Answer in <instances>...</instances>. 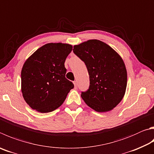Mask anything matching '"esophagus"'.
I'll return each mask as SVG.
<instances>
[{"label": "esophagus", "mask_w": 154, "mask_h": 154, "mask_svg": "<svg viewBox=\"0 0 154 154\" xmlns=\"http://www.w3.org/2000/svg\"><path fill=\"white\" fill-rule=\"evenodd\" d=\"M73 83H74L75 88H77V81H75V82H73Z\"/></svg>", "instance_id": "obj_1"}]
</instances>
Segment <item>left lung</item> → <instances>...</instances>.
Here are the masks:
<instances>
[{
    "label": "left lung",
    "mask_w": 154,
    "mask_h": 154,
    "mask_svg": "<svg viewBox=\"0 0 154 154\" xmlns=\"http://www.w3.org/2000/svg\"><path fill=\"white\" fill-rule=\"evenodd\" d=\"M73 52L85 64L89 87L82 92L86 104L99 112L116 107L124 97L127 83L125 63L108 44L90 40L73 47Z\"/></svg>",
    "instance_id": "left-lung-1"
}]
</instances>
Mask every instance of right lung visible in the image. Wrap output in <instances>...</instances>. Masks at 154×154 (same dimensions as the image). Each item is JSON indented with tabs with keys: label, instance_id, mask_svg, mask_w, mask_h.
<instances>
[{
	"label": "right lung",
	"instance_id": "obj_1",
	"mask_svg": "<svg viewBox=\"0 0 154 154\" xmlns=\"http://www.w3.org/2000/svg\"><path fill=\"white\" fill-rule=\"evenodd\" d=\"M72 49L70 44H46L25 62L21 70V91L31 108L50 112L62 105L74 85L65 77V62Z\"/></svg>",
	"mask_w": 154,
	"mask_h": 154
}]
</instances>
